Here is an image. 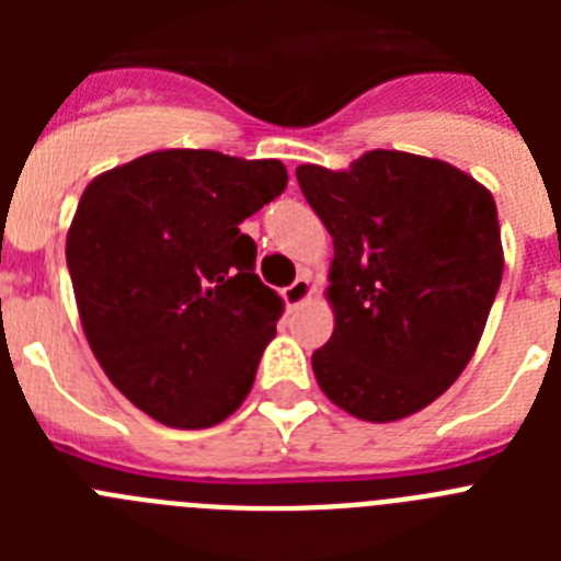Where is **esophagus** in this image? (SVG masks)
Wrapping results in <instances>:
<instances>
[{"label": "esophagus", "instance_id": "1", "mask_svg": "<svg viewBox=\"0 0 561 561\" xmlns=\"http://www.w3.org/2000/svg\"><path fill=\"white\" fill-rule=\"evenodd\" d=\"M309 297H311V280L306 275H300L295 284L286 286V289H284V300H286V306H289V309L306 304Z\"/></svg>", "mask_w": 561, "mask_h": 561}]
</instances>
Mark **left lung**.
<instances>
[{"mask_svg":"<svg viewBox=\"0 0 561 561\" xmlns=\"http://www.w3.org/2000/svg\"><path fill=\"white\" fill-rule=\"evenodd\" d=\"M295 173L334 238L317 385L354 419H408L453 388L483 336L503 277L494 196L449 162L385 148Z\"/></svg>","mask_w":561,"mask_h":561,"instance_id":"obj_1","label":"left lung"}]
</instances>
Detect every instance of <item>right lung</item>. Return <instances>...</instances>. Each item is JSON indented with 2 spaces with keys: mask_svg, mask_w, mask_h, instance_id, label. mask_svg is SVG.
<instances>
[{
  "mask_svg": "<svg viewBox=\"0 0 561 561\" xmlns=\"http://www.w3.org/2000/svg\"><path fill=\"white\" fill-rule=\"evenodd\" d=\"M280 160L142 153L89 182L67 266L89 348L134 408L205 430L241 408L284 300L238 230L286 187Z\"/></svg>",
  "mask_w": 561,
  "mask_h": 561,
  "instance_id": "1",
  "label": "right lung"
}]
</instances>
